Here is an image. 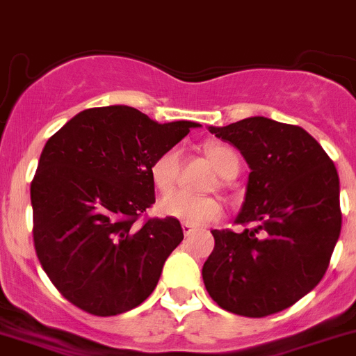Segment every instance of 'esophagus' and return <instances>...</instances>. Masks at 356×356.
<instances>
[{"mask_svg": "<svg viewBox=\"0 0 356 356\" xmlns=\"http://www.w3.org/2000/svg\"><path fill=\"white\" fill-rule=\"evenodd\" d=\"M182 232H184L186 237H189V235H191V234H193V232H195V227H193V225L182 223Z\"/></svg>", "mask_w": 356, "mask_h": 356, "instance_id": "esophagus-1", "label": "esophagus"}]
</instances>
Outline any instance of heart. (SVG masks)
I'll return each mask as SVG.
<instances>
[{
  "label": "heart",
  "instance_id": "b5f03b06",
  "mask_svg": "<svg viewBox=\"0 0 356 356\" xmlns=\"http://www.w3.org/2000/svg\"><path fill=\"white\" fill-rule=\"evenodd\" d=\"M204 149L207 158L211 159L212 167L221 177L237 175L238 156L234 149L219 144V142H209ZM179 163H181V156H179L177 149H168L152 161L149 174H151L152 184L159 193H168L174 188L179 175ZM158 209L163 216L181 219L182 223L195 225V227L218 221L223 216V207L216 198L193 197V195L182 193V191H174V193L163 197L159 200Z\"/></svg>",
  "mask_w": 356,
  "mask_h": 356
}]
</instances>
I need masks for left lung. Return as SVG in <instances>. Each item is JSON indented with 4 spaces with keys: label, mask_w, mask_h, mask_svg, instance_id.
Returning a JSON list of instances; mask_svg holds the SVG:
<instances>
[{
    "label": "left lung",
    "mask_w": 356,
    "mask_h": 356,
    "mask_svg": "<svg viewBox=\"0 0 356 356\" xmlns=\"http://www.w3.org/2000/svg\"><path fill=\"white\" fill-rule=\"evenodd\" d=\"M209 131L237 147L251 168L235 218L250 227L212 232L204 284L234 314L279 313L313 290L330 264L343 221L335 165L304 128L261 115Z\"/></svg>",
    "instance_id": "8db88e82"
}]
</instances>
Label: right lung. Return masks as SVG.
<instances>
[{"label":"right lung","instance_id":"add662e5","mask_svg":"<svg viewBox=\"0 0 356 356\" xmlns=\"http://www.w3.org/2000/svg\"><path fill=\"white\" fill-rule=\"evenodd\" d=\"M198 122L152 121L126 105L88 108L47 140L31 182L36 257L59 293L95 316L140 305L184 238L154 204L152 161Z\"/></svg>","mask_w":356,"mask_h":356}]
</instances>
